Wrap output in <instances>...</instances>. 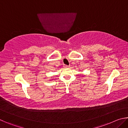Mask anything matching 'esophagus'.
<instances>
[{
    "label": "esophagus",
    "mask_w": 128,
    "mask_h": 128,
    "mask_svg": "<svg viewBox=\"0 0 128 128\" xmlns=\"http://www.w3.org/2000/svg\"><path fill=\"white\" fill-rule=\"evenodd\" d=\"M64 68H69V66H66V65H64Z\"/></svg>",
    "instance_id": "34e87169"
}]
</instances>
